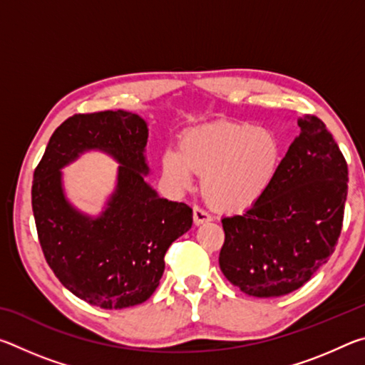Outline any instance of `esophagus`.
<instances>
[{
    "mask_svg": "<svg viewBox=\"0 0 365 365\" xmlns=\"http://www.w3.org/2000/svg\"><path fill=\"white\" fill-rule=\"evenodd\" d=\"M193 220H195L196 225H201V224H205V222L211 220V215H209V214L205 211V209L195 206V207H193Z\"/></svg>",
    "mask_w": 365,
    "mask_h": 365,
    "instance_id": "obj_1",
    "label": "esophagus"
}]
</instances>
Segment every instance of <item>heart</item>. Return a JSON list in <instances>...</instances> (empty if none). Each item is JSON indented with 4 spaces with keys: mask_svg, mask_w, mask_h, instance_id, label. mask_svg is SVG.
<instances>
[{
    "mask_svg": "<svg viewBox=\"0 0 365 365\" xmlns=\"http://www.w3.org/2000/svg\"><path fill=\"white\" fill-rule=\"evenodd\" d=\"M283 145L274 130L250 122L219 120L187 132L180 151L168 150L163 174L177 191L202 175V193L220 211L242 212L257 205L274 185Z\"/></svg>",
    "mask_w": 365,
    "mask_h": 365,
    "instance_id": "b5f03b06",
    "label": "heart"
}]
</instances>
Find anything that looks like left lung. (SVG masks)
<instances>
[{"label":"left lung","instance_id":"obj_1","mask_svg":"<svg viewBox=\"0 0 365 365\" xmlns=\"http://www.w3.org/2000/svg\"><path fill=\"white\" fill-rule=\"evenodd\" d=\"M298 125L267 195L242 215L222 219V274L256 298L301 288L329 261L341 233L348 165L319 117L304 114Z\"/></svg>","mask_w":365,"mask_h":365}]
</instances>
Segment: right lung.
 <instances>
[{
    "instance_id": "1",
    "label": "right lung",
    "mask_w": 365,
    "mask_h": 365,
    "mask_svg": "<svg viewBox=\"0 0 365 365\" xmlns=\"http://www.w3.org/2000/svg\"><path fill=\"white\" fill-rule=\"evenodd\" d=\"M146 143L148 123L137 114H76L54 130L34 174L32 209L48 265L71 293L103 309L150 298L169 246L193 224L191 207L160 197L145 180ZM91 149L120 163L116 188L96 218L70 205L60 172Z\"/></svg>"
}]
</instances>
